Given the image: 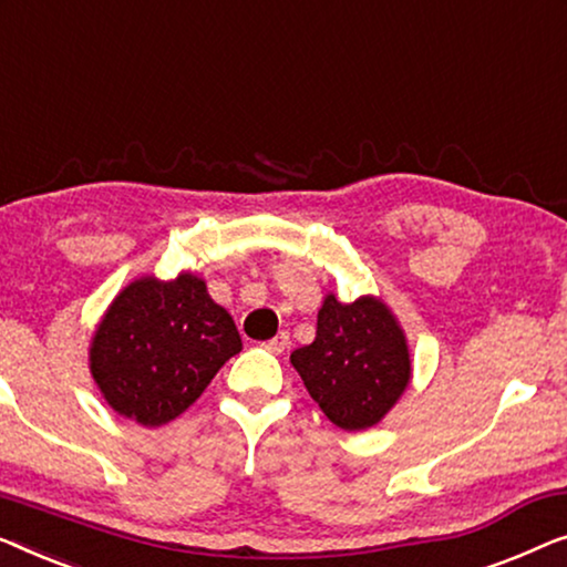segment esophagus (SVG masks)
<instances>
[{
    "mask_svg": "<svg viewBox=\"0 0 567 567\" xmlns=\"http://www.w3.org/2000/svg\"><path fill=\"white\" fill-rule=\"evenodd\" d=\"M267 349V352H272V354H282L287 347H290V333L287 331H282V333H277L275 339H269V341H265V344H261Z\"/></svg>",
    "mask_w": 567,
    "mask_h": 567,
    "instance_id": "esophagus-1",
    "label": "esophagus"
}]
</instances>
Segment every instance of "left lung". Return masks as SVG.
<instances>
[{
    "label": "left lung",
    "instance_id": "1",
    "mask_svg": "<svg viewBox=\"0 0 567 567\" xmlns=\"http://www.w3.org/2000/svg\"><path fill=\"white\" fill-rule=\"evenodd\" d=\"M290 362L331 424L364 432L380 424L409 388V339L393 310L374 295L341 302L329 292L318 310L316 339Z\"/></svg>",
    "mask_w": 567,
    "mask_h": 567
}]
</instances>
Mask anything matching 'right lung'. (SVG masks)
<instances>
[{"label":"right lung","instance_id":"right-lung-1","mask_svg":"<svg viewBox=\"0 0 567 567\" xmlns=\"http://www.w3.org/2000/svg\"><path fill=\"white\" fill-rule=\"evenodd\" d=\"M241 352L234 318L203 277L143 275L110 302L90 341V372L110 409L141 426L185 413Z\"/></svg>","mask_w":567,"mask_h":567}]
</instances>
